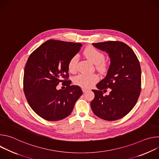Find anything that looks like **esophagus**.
I'll return each mask as SVG.
<instances>
[{"mask_svg":"<svg viewBox=\"0 0 159 159\" xmlns=\"http://www.w3.org/2000/svg\"><path fill=\"white\" fill-rule=\"evenodd\" d=\"M82 90L83 93H85V92H87V90H89V89H87V88H84V87H82Z\"/></svg>","mask_w":159,"mask_h":159,"instance_id":"esophagus-1","label":"esophagus"}]
</instances>
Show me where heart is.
Instances as JSON below:
<instances>
[{
  "mask_svg": "<svg viewBox=\"0 0 159 159\" xmlns=\"http://www.w3.org/2000/svg\"><path fill=\"white\" fill-rule=\"evenodd\" d=\"M84 54L86 58L92 63L96 65L97 69L101 72H105L107 70V64L104 61V54L97 48L89 46L84 51ZM79 61V56L74 55L69 60L68 64L69 70L74 73L77 70V65ZM99 80V77L96 74H80L74 78V82L75 84L84 88H89L93 86Z\"/></svg>",
  "mask_w": 159,
  "mask_h": 159,
  "instance_id": "obj_1",
  "label": "heart"
}]
</instances>
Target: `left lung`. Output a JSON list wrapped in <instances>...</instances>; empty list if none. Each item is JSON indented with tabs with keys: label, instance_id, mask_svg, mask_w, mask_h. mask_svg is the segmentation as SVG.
I'll use <instances>...</instances> for the list:
<instances>
[{
	"label": "left lung",
	"instance_id": "left-lung-1",
	"mask_svg": "<svg viewBox=\"0 0 159 159\" xmlns=\"http://www.w3.org/2000/svg\"><path fill=\"white\" fill-rule=\"evenodd\" d=\"M93 44L109 54L111 63L106 77L96 85L98 89L93 90L95 97L90 102L92 110L106 121L121 119L131 111L139 98L140 62L133 50L123 42L109 41ZM107 88L111 91L104 97L102 90Z\"/></svg>",
	"mask_w": 159,
	"mask_h": 159
}]
</instances>
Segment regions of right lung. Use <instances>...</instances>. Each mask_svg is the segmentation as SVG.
<instances>
[{
    "label": "right lung",
    "mask_w": 159,
    "mask_h": 159,
    "mask_svg": "<svg viewBox=\"0 0 159 159\" xmlns=\"http://www.w3.org/2000/svg\"><path fill=\"white\" fill-rule=\"evenodd\" d=\"M82 46L81 43L49 39L29 57L23 79L26 98L36 114L47 121H58L70 115L82 94L80 87L70 85L68 64ZM60 82L66 86L57 90Z\"/></svg>",
    "instance_id": "right-lung-1"
}]
</instances>
